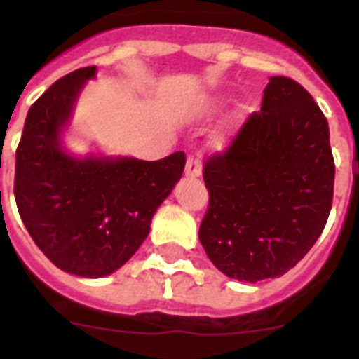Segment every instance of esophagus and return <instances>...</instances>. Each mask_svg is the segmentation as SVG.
Listing matches in <instances>:
<instances>
[{
	"instance_id": "esophagus-1",
	"label": "esophagus",
	"mask_w": 359,
	"mask_h": 359,
	"mask_svg": "<svg viewBox=\"0 0 359 359\" xmlns=\"http://www.w3.org/2000/svg\"><path fill=\"white\" fill-rule=\"evenodd\" d=\"M186 175L188 177H199L201 175V152H190L186 158Z\"/></svg>"
}]
</instances>
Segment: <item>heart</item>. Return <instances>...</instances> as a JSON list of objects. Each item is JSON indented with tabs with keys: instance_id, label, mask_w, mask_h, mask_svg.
<instances>
[{
	"instance_id": "b5f03b06",
	"label": "heart",
	"mask_w": 359,
	"mask_h": 359,
	"mask_svg": "<svg viewBox=\"0 0 359 359\" xmlns=\"http://www.w3.org/2000/svg\"><path fill=\"white\" fill-rule=\"evenodd\" d=\"M218 108V100H207V104H205V109L207 111H212V109Z\"/></svg>"
}]
</instances>
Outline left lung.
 I'll return each mask as SVG.
<instances>
[{
    "label": "left lung",
    "instance_id": "8db88e82",
    "mask_svg": "<svg viewBox=\"0 0 359 359\" xmlns=\"http://www.w3.org/2000/svg\"><path fill=\"white\" fill-rule=\"evenodd\" d=\"M328 121L298 81L273 76L261 111L205 162L208 208L199 240L238 281L279 278L323 233L334 199Z\"/></svg>",
    "mask_w": 359,
    "mask_h": 359
}]
</instances>
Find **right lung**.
I'll return each mask as SVG.
<instances>
[{"instance_id":"obj_1","label":"right lung","mask_w":359,"mask_h":359,"mask_svg":"<svg viewBox=\"0 0 359 359\" xmlns=\"http://www.w3.org/2000/svg\"><path fill=\"white\" fill-rule=\"evenodd\" d=\"M93 76L95 67L78 69L36 98L14 171L16 207L31 238L55 266L81 278L108 276L134 255L186 163L184 152L156 162L69 156L61 130Z\"/></svg>"}]
</instances>
